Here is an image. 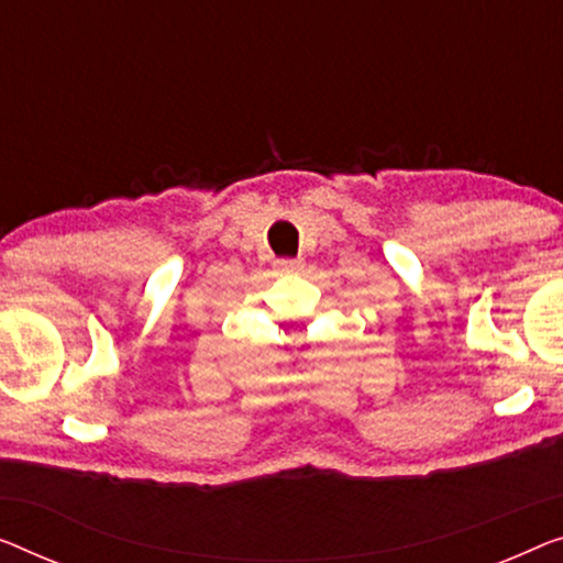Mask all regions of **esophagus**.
Returning <instances> with one entry per match:
<instances>
[{"label":"esophagus","mask_w":563,"mask_h":563,"mask_svg":"<svg viewBox=\"0 0 563 563\" xmlns=\"http://www.w3.org/2000/svg\"><path fill=\"white\" fill-rule=\"evenodd\" d=\"M273 267H275V271H280V273H296V271H300V267H303V260H300V257H283V260H275Z\"/></svg>","instance_id":"1"}]
</instances>
